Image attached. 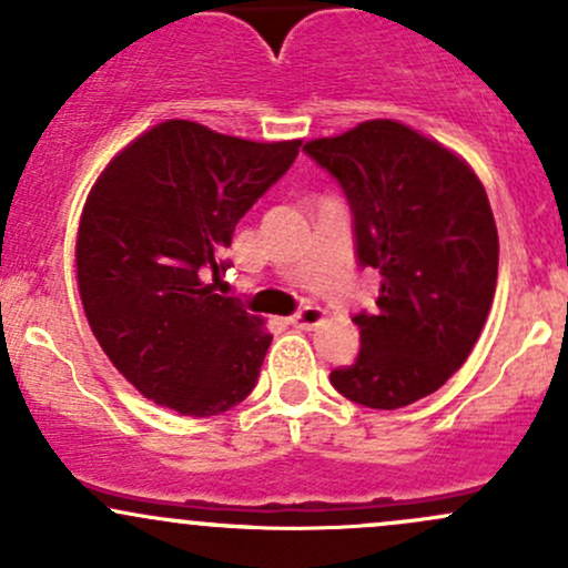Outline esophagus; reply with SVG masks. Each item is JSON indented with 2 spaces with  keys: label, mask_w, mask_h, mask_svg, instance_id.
I'll list each match as a JSON object with an SVG mask.
<instances>
[{
  "label": "esophagus",
  "mask_w": 568,
  "mask_h": 568,
  "mask_svg": "<svg viewBox=\"0 0 568 568\" xmlns=\"http://www.w3.org/2000/svg\"><path fill=\"white\" fill-rule=\"evenodd\" d=\"M290 322L295 327H301V331H311V327H316L325 322V311H322L320 306H303L295 316H290Z\"/></svg>",
  "instance_id": "obj_1"
}]
</instances>
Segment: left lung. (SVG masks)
<instances>
[{
  "label": "left lung",
  "mask_w": 568,
  "mask_h": 568,
  "mask_svg": "<svg viewBox=\"0 0 568 568\" xmlns=\"http://www.w3.org/2000/svg\"><path fill=\"white\" fill-rule=\"evenodd\" d=\"M349 200L357 262L382 276L359 311V355L333 387L368 408L436 393L477 344L498 278V230L481 181L436 140L393 119L303 145Z\"/></svg>",
  "instance_id": "obj_1"
}]
</instances>
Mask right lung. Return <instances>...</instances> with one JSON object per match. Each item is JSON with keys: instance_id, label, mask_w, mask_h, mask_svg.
<instances>
[{"instance_id": "1", "label": "right lung", "mask_w": 568, "mask_h": 568, "mask_svg": "<svg viewBox=\"0 0 568 568\" xmlns=\"http://www.w3.org/2000/svg\"><path fill=\"white\" fill-rule=\"evenodd\" d=\"M297 151L301 140L254 143L170 119L119 151L91 186L78 292L102 352L154 404L213 417L257 384L273 335L216 295L222 252Z\"/></svg>"}]
</instances>
